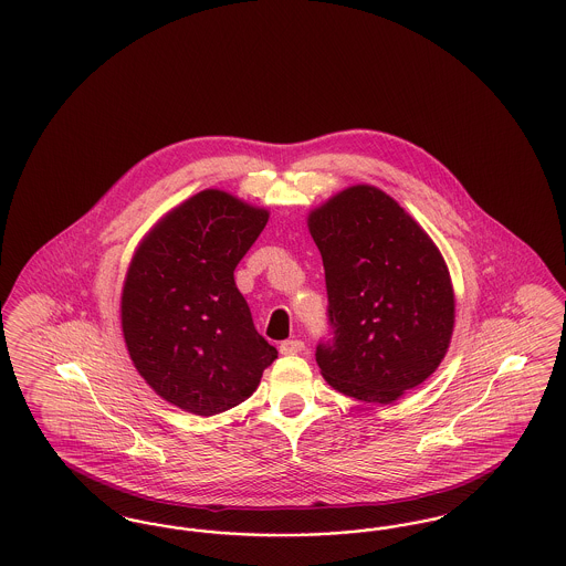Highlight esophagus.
I'll return each instance as SVG.
<instances>
[{"label":"esophagus","instance_id":"obj_1","mask_svg":"<svg viewBox=\"0 0 566 566\" xmlns=\"http://www.w3.org/2000/svg\"><path fill=\"white\" fill-rule=\"evenodd\" d=\"M305 350V344L301 339H286L280 344V354L284 356H291V354H298V352Z\"/></svg>","mask_w":566,"mask_h":566}]
</instances>
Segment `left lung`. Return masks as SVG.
Wrapping results in <instances>:
<instances>
[{
	"mask_svg": "<svg viewBox=\"0 0 566 566\" xmlns=\"http://www.w3.org/2000/svg\"><path fill=\"white\" fill-rule=\"evenodd\" d=\"M323 254L333 339L316 363L339 392L388 405L434 374L454 331V289L427 231L384 190L356 185L307 218Z\"/></svg>",
	"mask_w": 566,
	"mask_h": 566,
	"instance_id": "left-lung-1",
	"label": "left lung"
}]
</instances>
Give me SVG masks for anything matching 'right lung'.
<instances>
[{"mask_svg": "<svg viewBox=\"0 0 566 566\" xmlns=\"http://www.w3.org/2000/svg\"><path fill=\"white\" fill-rule=\"evenodd\" d=\"M268 220V210L224 190H201L137 245L120 324L137 374L167 403L197 416L227 411L277 358L233 277Z\"/></svg>", "mask_w": 566, "mask_h": 566, "instance_id": "add662e5", "label": "right lung"}]
</instances>
